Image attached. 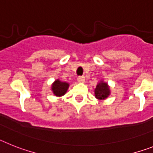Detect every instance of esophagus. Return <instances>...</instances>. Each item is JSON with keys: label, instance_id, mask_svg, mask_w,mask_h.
<instances>
[{"label": "esophagus", "instance_id": "obj_1", "mask_svg": "<svg viewBox=\"0 0 153 153\" xmlns=\"http://www.w3.org/2000/svg\"><path fill=\"white\" fill-rule=\"evenodd\" d=\"M78 82H79V83H84L85 81V78L84 76H79L78 77Z\"/></svg>", "mask_w": 153, "mask_h": 153}]
</instances>
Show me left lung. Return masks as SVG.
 Masks as SVG:
<instances>
[{"label": "left lung", "instance_id": "obj_1", "mask_svg": "<svg viewBox=\"0 0 153 153\" xmlns=\"http://www.w3.org/2000/svg\"><path fill=\"white\" fill-rule=\"evenodd\" d=\"M95 97L99 100H105L108 98L111 94V90L108 83L104 82L103 80H101L98 82L95 90Z\"/></svg>", "mask_w": 153, "mask_h": 153}]
</instances>
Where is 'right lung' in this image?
<instances>
[{"label":"right lung","mask_w":153,"mask_h":153,"mask_svg":"<svg viewBox=\"0 0 153 153\" xmlns=\"http://www.w3.org/2000/svg\"><path fill=\"white\" fill-rule=\"evenodd\" d=\"M69 85H70L69 83L66 82H62L59 78H58L54 80V82L51 84V89L55 96L62 97L66 94Z\"/></svg>","instance_id":"add662e5"}]
</instances>
